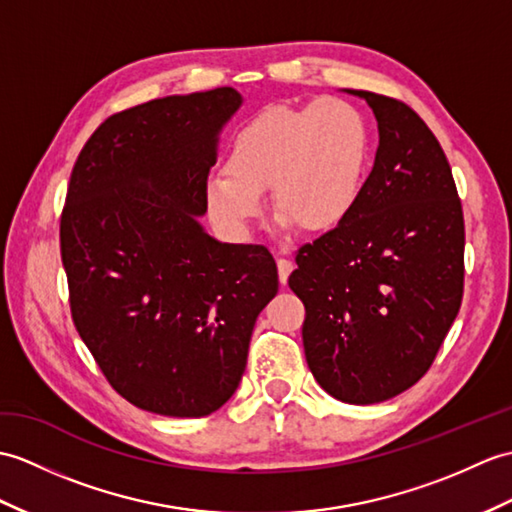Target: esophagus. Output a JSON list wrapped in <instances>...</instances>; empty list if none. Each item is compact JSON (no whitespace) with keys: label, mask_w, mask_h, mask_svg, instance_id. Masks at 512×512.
I'll return each mask as SVG.
<instances>
[{"label":"esophagus","mask_w":512,"mask_h":512,"mask_svg":"<svg viewBox=\"0 0 512 512\" xmlns=\"http://www.w3.org/2000/svg\"><path fill=\"white\" fill-rule=\"evenodd\" d=\"M277 270H279V281L285 285V283H288V279H290V272L294 270V264H292V261L290 259H279L277 261Z\"/></svg>","instance_id":"esophagus-1"}]
</instances>
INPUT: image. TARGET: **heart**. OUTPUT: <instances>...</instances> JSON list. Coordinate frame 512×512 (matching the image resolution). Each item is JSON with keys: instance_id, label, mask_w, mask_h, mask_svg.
I'll use <instances>...</instances> for the list:
<instances>
[{"instance_id": "1", "label": "heart", "mask_w": 512, "mask_h": 512, "mask_svg": "<svg viewBox=\"0 0 512 512\" xmlns=\"http://www.w3.org/2000/svg\"><path fill=\"white\" fill-rule=\"evenodd\" d=\"M371 137L362 113L340 98L270 106L233 135L224 172L202 185L209 218L244 235L264 213L272 189L279 224L331 231L351 216L364 192Z\"/></svg>"}]
</instances>
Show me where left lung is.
Returning a JSON list of instances; mask_svg holds the SVG:
<instances>
[{"instance_id":"obj_1","label":"left lung","mask_w":512,"mask_h":512,"mask_svg":"<svg viewBox=\"0 0 512 512\" xmlns=\"http://www.w3.org/2000/svg\"><path fill=\"white\" fill-rule=\"evenodd\" d=\"M373 109L379 146L351 216L296 253L305 360L355 406L397 397L427 373L458 316L465 220L432 130L410 106L344 89Z\"/></svg>"}]
</instances>
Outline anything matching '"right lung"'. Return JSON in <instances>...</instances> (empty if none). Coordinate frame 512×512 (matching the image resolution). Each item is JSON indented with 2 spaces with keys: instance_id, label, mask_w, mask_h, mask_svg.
<instances>
[{
  "instance_id": "1",
  "label": "right lung",
  "mask_w": 512,
  "mask_h": 512,
  "mask_svg": "<svg viewBox=\"0 0 512 512\" xmlns=\"http://www.w3.org/2000/svg\"><path fill=\"white\" fill-rule=\"evenodd\" d=\"M233 87L109 117L80 150L61 218L71 316L109 384L163 417H207L240 386L259 312L279 290L264 246L200 220Z\"/></svg>"
}]
</instances>
